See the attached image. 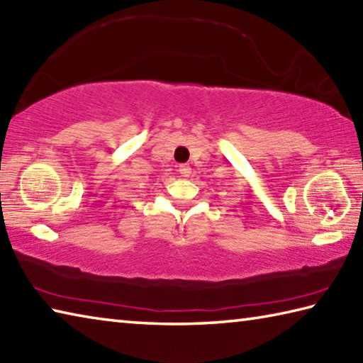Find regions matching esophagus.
Listing matches in <instances>:
<instances>
[{"label":"esophagus","mask_w":363,"mask_h":363,"mask_svg":"<svg viewBox=\"0 0 363 363\" xmlns=\"http://www.w3.org/2000/svg\"><path fill=\"white\" fill-rule=\"evenodd\" d=\"M178 172H180L182 177L188 178L189 175H191V167H189L188 164H182V165H178Z\"/></svg>","instance_id":"esophagus-1"}]
</instances>
